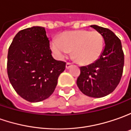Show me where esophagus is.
<instances>
[{"mask_svg":"<svg viewBox=\"0 0 131 131\" xmlns=\"http://www.w3.org/2000/svg\"><path fill=\"white\" fill-rule=\"evenodd\" d=\"M72 65V64L71 63H70V62H67V63L66 64V68H67V69H70Z\"/></svg>","mask_w":131,"mask_h":131,"instance_id":"esophagus-1","label":"esophagus"}]
</instances>
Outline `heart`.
Segmentation results:
<instances>
[{"mask_svg": "<svg viewBox=\"0 0 131 131\" xmlns=\"http://www.w3.org/2000/svg\"><path fill=\"white\" fill-rule=\"evenodd\" d=\"M104 38L97 31L77 30L61 35L59 40H53L51 47L59 59H64L72 52V57L83 64L96 61L102 54Z\"/></svg>", "mask_w": 131, "mask_h": 131, "instance_id": "1", "label": "heart"}]
</instances>
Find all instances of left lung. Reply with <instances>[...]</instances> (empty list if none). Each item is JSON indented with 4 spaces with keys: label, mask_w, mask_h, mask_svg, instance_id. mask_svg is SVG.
<instances>
[{
    "label": "left lung",
    "mask_w": 131,
    "mask_h": 131,
    "mask_svg": "<svg viewBox=\"0 0 131 131\" xmlns=\"http://www.w3.org/2000/svg\"><path fill=\"white\" fill-rule=\"evenodd\" d=\"M101 33L105 46L101 56L94 63L80 67L77 85L85 95L101 98L114 91L122 78L124 53L121 41L110 29L91 25Z\"/></svg>",
    "instance_id": "8db88e82"
}]
</instances>
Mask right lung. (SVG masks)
Listing matches in <instances>:
<instances>
[{
	"mask_svg": "<svg viewBox=\"0 0 131 131\" xmlns=\"http://www.w3.org/2000/svg\"><path fill=\"white\" fill-rule=\"evenodd\" d=\"M65 67V62L52 57L49 40L42 27L19 31L8 48V79L15 91L28 102H41L50 96Z\"/></svg>",
	"mask_w": 131,
	"mask_h": 131,
	"instance_id": "1",
	"label": "right lung"
}]
</instances>
